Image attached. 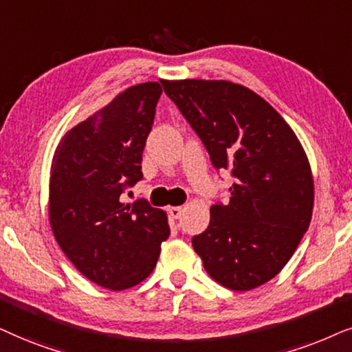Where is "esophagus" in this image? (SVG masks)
<instances>
[{"label":"esophagus","instance_id":"esophagus-1","mask_svg":"<svg viewBox=\"0 0 352 352\" xmlns=\"http://www.w3.org/2000/svg\"><path fill=\"white\" fill-rule=\"evenodd\" d=\"M182 212H184V209H182L180 206H172V208H168V214H170L172 219H180Z\"/></svg>","mask_w":352,"mask_h":352}]
</instances>
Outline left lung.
<instances>
[{
  "label": "left lung",
  "mask_w": 352,
  "mask_h": 352,
  "mask_svg": "<svg viewBox=\"0 0 352 352\" xmlns=\"http://www.w3.org/2000/svg\"><path fill=\"white\" fill-rule=\"evenodd\" d=\"M164 91L208 149L235 177L227 204L191 240L210 278L250 292L287 265L312 219L314 179L301 142L250 88L228 80H164Z\"/></svg>",
  "instance_id": "left-lung-1"
}]
</instances>
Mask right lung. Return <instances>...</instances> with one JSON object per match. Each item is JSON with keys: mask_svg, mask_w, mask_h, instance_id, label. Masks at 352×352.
Here are the masks:
<instances>
[{"mask_svg": "<svg viewBox=\"0 0 352 352\" xmlns=\"http://www.w3.org/2000/svg\"><path fill=\"white\" fill-rule=\"evenodd\" d=\"M161 83H138L70 129L51 162L50 223L54 238L93 283L112 292L142 283L170 235L167 214L148 201L122 203L142 180Z\"/></svg>", "mask_w": 352, "mask_h": 352, "instance_id": "right-lung-1", "label": "right lung"}]
</instances>
